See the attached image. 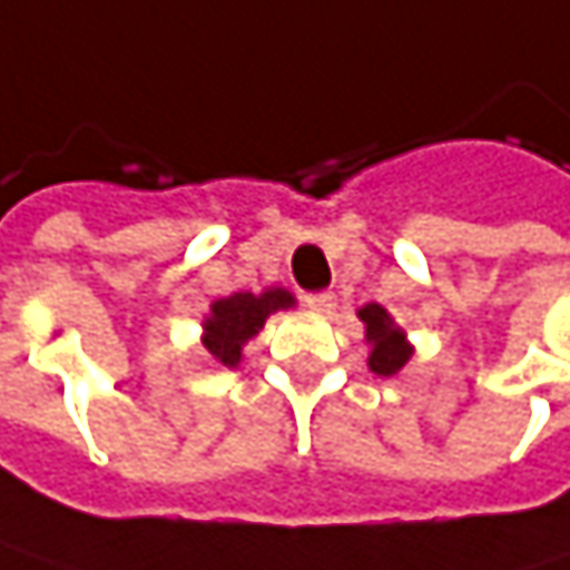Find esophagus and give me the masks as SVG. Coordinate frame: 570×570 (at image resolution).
<instances>
[{
  "label": "esophagus",
  "instance_id": "34e87169",
  "mask_svg": "<svg viewBox=\"0 0 570 570\" xmlns=\"http://www.w3.org/2000/svg\"><path fill=\"white\" fill-rule=\"evenodd\" d=\"M306 306H309L313 313H330V309L336 306V296H333V293H309V296H306Z\"/></svg>",
  "mask_w": 570,
  "mask_h": 570
}]
</instances>
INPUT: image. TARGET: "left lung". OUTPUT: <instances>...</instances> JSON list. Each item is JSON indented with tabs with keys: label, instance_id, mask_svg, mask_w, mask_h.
<instances>
[{
	"label": "left lung",
	"instance_id": "1",
	"mask_svg": "<svg viewBox=\"0 0 570 570\" xmlns=\"http://www.w3.org/2000/svg\"><path fill=\"white\" fill-rule=\"evenodd\" d=\"M358 320L365 326V342H368V368L382 379L397 375L414 355L407 333L394 323V316L382 303H365L358 309Z\"/></svg>",
	"mask_w": 570,
	"mask_h": 570
}]
</instances>
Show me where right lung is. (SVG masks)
<instances>
[{
  "instance_id": "add662e5",
  "label": "right lung",
  "mask_w": 570,
  "mask_h": 570,
  "mask_svg": "<svg viewBox=\"0 0 570 570\" xmlns=\"http://www.w3.org/2000/svg\"><path fill=\"white\" fill-rule=\"evenodd\" d=\"M296 296L286 286H267L261 293H232L208 306L202 320V348L208 355V365L237 368L244 358V345L264 330V323L281 313L293 309Z\"/></svg>"
}]
</instances>
